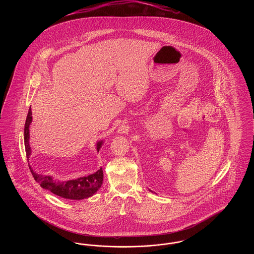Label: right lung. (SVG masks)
I'll return each instance as SVG.
<instances>
[{"label": "right lung", "mask_w": 254, "mask_h": 254, "mask_svg": "<svg viewBox=\"0 0 254 254\" xmlns=\"http://www.w3.org/2000/svg\"><path fill=\"white\" fill-rule=\"evenodd\" d=\"M31 115H32V112H31V109H29L28 114L26 116L25 124H24V147H25V153L27 157L31 153L30 147L28 145V139H29L28 128H29L30 123L32 121ZM101 145H102V142H99L97 145L98 151ZM29 169L35 181L39 183L43 189L49 190L52 193L56 194L63 198L72 199V200H82L84 198H88L92 196L101 188L103 184V178H104L103 169H100L95 173L88 175L86 177H82V178L69 180L67 182H57L53 180V178L50 176L37 174L30 167Z\"/></svg>", "instance_id": "obj_1"}]
</instances>
